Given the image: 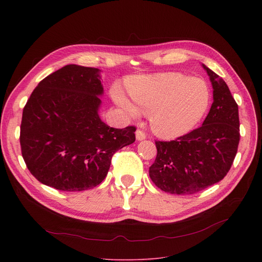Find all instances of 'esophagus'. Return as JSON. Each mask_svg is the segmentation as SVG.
<instances>
[{
  "instance_id": "obj_1",
  "label": "esophagus",
  "mask_w": 262,
  "mask_h": 262,
  "mask_svg": "<svg viewBox=\"0 0 262 262\" xmlns=\"http://www.w3.org/2000/svg\"><path fill=\"white\" fill-rule=\"evenodd\" d=\"M136 139L138 140V141H142V140H144L145 139V134L142 132V130H140V129H138V130H136Z\"/></svg>"
}]
</instances>
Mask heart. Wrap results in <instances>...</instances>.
<instances>
[{"label":"heart","instance_id":"obj_1","mask_svg":"<svg viewBox=\"0 0 262 262\" xmlns=\"http://www.w3.org/2000/svg\"><path fill=\"white\" fill-rule=\"evenodd\" d=\"M127 90L137 107L119 90L113 94L116 104L132 118H138L140 112L148 114L150 127L166 139L190 133L210 104L207 84L181 73L138 77L129 82Z\"/></svg>","mask_w":262,"mask_h":262}]
</instances>
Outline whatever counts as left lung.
I'll use <instances>...</instances> for the list:
<instances>
[{
  "instance_id": "8db88e82",
  "label": "left lung",
  "mask_w": 262,
  "mask_h": 262,
  "mask_svg": "<svg viewBox=\"0 0 262 262\" xmlns=\"http://www.w3.org/2000/svg\"><path fill=\"white\" fill-rule=\"evenodd\" d=\"M213 103L202 126L173 141H156L149 177L171 194H194L222 181L236 157L240 140L238 105L226 82L208 67Z\"/></svg>"
}]
</instances>
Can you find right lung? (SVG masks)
<instances>
[{
  "label": "right lung",
  "instance_id": "obj_1",
  "mask_svg": "<svg viewBox=\"0 0 262 262\" xmlns=\"http://www.w3.org/2000/svg\"><path fill=\"white\" fill-rule=\"evenodd\" d=\"M101 70L68 64L41 80L22 115L20 144L27 169L61 191L100 185L113 155L135 142L136 127L114 128L99 115Z\"/></svg>",
  "mask_w": 262,
  "mask_h": 262
}]
</instances>
